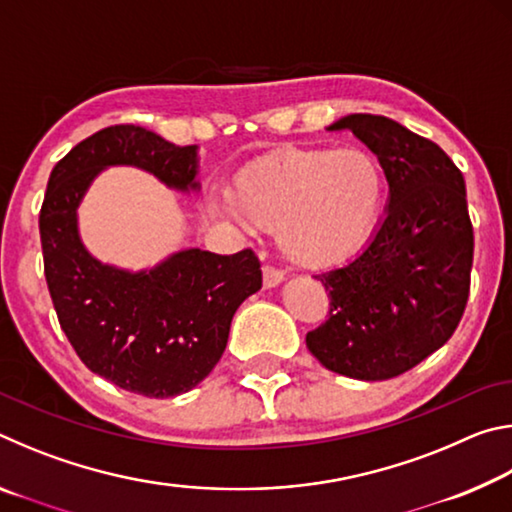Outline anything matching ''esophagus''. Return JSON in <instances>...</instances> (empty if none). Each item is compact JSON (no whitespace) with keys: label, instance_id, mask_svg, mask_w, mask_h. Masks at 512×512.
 Wrapping results in <instances>:
<instances>
[{"label":"esophagus","instance_id":"esophagus-1","mask_svg":"<svg viewBox=\"0 0 512 512\" xmlns=\"http://www.w3.org/2000/svg\"><path fill=\"white\" fill-rule=\"evenodd\" d=\"M262 280H264V289H275V287H280V284L284 282V275L277 271V268H273V266H264Z\"/></svg>","mask_w":512,"mask_h":512}]
</instances>
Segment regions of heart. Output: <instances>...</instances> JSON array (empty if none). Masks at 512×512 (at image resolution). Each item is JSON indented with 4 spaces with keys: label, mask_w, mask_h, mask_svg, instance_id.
<instances>
[{
    "label": "heart",
    "mask_w": 512,
    "mask_h": 512,
    "mask_svg": "<svg viewBox=\"0 0 512 512\" xmlns=\"http://www.w3.org/2000/svg\"><path fill=\"white\" fill-rule=\"evenodd\" d=\"M386 171L366 149H298L237 173L212 212L244 228L277 232L293 266L327 271L357 257L377 235Z\"/></svg>",
    "instance_id": "1"
}]
</instances>
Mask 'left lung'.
I'll return each mask as SVG.
<instances>
[{
	"mask_svg": "<svg viewBox=\"0 0 512 512\" xmlns=\"http://www.w3.org/2000/svg\"><path fill=\"white\" fill-rule=\"evenodd\" d=\"M327 131H350L377 155L388 201L370 244L316 277L332 309L307 348L350 379H393L443 348L461 323L474 255L465 180L438 144L393 119L348 115Z\"/></svg>",
	"mask_w": 512,
	"mask_h": 512,
	"instance_id": "1",
	"label": "left lung"
}]
</instances>
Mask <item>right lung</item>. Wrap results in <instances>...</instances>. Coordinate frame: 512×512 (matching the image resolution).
<instances>
[{
  "label": "right lung",
  "instance_id": "right-lung-1",
  "mask_svg": "<svg viewBox=\"0 0 512 512\" xmlns=\"http://www.w3.org/2000/svg\"><path fill=\"white\" fill-rule=\"evenodd\" d=\"M133 167L164 187L196 194L198 146H176L140 126H110L51 169L40 210L47 287L60 327L94 375L146 397L196 388L219 363L241 302L262 289L250 250L171 253L155 266L121 268L85 248L79 207L101 171Z\"/></svg>",
  "mask_w": 512,
  "mask_h": 512
}]
</instances>
